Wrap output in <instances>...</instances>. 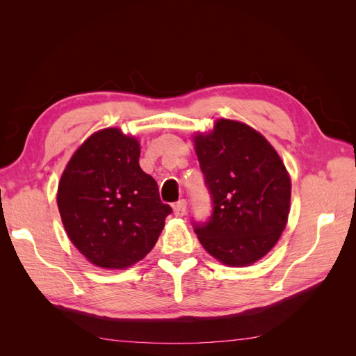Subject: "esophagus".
Segmentation results:
<instances>
[{
	"label": "esophagus",
	"mask_w": 356,
	"mask_h": 356,
	"mask_svg": "<svg viewBox=\"0 0 356 356\" xmlns=\"http://www.w3.org/2000/svg\"><path fill=\"white\" fill-rule=\"evenodd\" d=\"M186 211H187V202H186L184 199L177 202V203L174 204V213H175V217H184Z\"/></svg>",
	"instance_id": "esophagus-1"
}]
</instances>
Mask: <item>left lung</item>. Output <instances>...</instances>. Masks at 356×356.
Instances as JSON below:
<instances>
[{
  "instance_id": "8db88e82",
  "label": "left lung",
  "mask_w": 356,
  "mask_h": 356,
  "mask_svg": "<svg viewBox=\"0 0 356 356\" xmlns=\"http://www.w3.org/2000/svg\"><path fill=\"white\" fill-rule=\"evenodd\" d=\"M193 144L213 202L211 221L195 229L199 242L225 266L257 263L288 222L291 178L281 156L254 127L230 118L195 132Z\"/></svg>"
}]
</instances>
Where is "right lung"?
Returning <instances> with one entry per match:
<instances>
[{
  "mask_svg": "<svg viewBox=\"0 0 356 356\" xmlns=\"http://www.w3.org/2000/svg\"><path fill=\"white\" fill-rule=\"evenodd\" d=\"M139 154L135 136L105 127L75 149L62 172L56 195L62 224L96 267L123 270L141 261L172 211L139 166Z\"/></svg>",
  "mask_w": 356,
  "mask_h": 356,
  "instance_id": "add662e5",
  "label": "right lung"
}]
</instances>
